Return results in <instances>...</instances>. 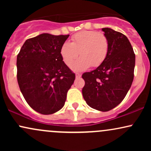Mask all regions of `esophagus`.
Masks as SVG:
<instances>
[{"label": "esophagus", "mask_w": 151, "mask_h": 151, "mask_svg": "<svg viewBox=\"0 0 151 151\" xmlns=\"http://www.w3.org/2000/svg\"><path fill=\"white\" fill-rule=\"evenodd\" d=\"M80 77H81L80 74H79V73L76 74V78H77V79H79V78H80Z\"/></svg>", "instance_id": "obj_1"}]
</instances>
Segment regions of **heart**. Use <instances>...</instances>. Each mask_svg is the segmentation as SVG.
<instances>
[{"label":"heart","instance_id":"obj_1","mask_svg":"<svg viewBox=\"0 0 151 151\" xmlns=\"http://www.w3.org/2000/svg\"><path fill=\"white\" fill-rule=\"evenodd\" d=\"M109 41L106 36L96 31H81L75 34L71 42H65L60 49L62 60L68 67L72 65L78 53L81 57L72 66L76 72L85 70L90 66L96 67L107 56Z\"/></svg>","mask_w":151,"mask_h":151}]
</instances>
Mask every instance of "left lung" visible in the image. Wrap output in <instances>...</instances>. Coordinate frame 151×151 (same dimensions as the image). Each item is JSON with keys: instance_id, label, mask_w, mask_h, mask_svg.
I'll use <instances>...</instances> for the list:
<instances>
[{"instance_id": "8db88e82", "label": "left lung", "mask_w": 151, "mask_h": 151, "mask_svg": "<svg viewBox=\"0 0 151 151\" xmlns=\"http://www.w3.org/2000/svg\"><path fill=\"white\" fill-rule=\"evenodd\" d=\"M109 41L107 56L96 70L82 74L83 97L92 109L108 111L125 98L134 77L136 56L126 35L102 28Z\"/></svg>"}]
</instances>
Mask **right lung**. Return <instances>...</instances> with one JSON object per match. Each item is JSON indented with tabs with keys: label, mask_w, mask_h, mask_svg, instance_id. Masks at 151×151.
I'll return each mask as SVG.
<instances>
[{
	"label": "right lung",
	"mask_w": 151,
	"mask_h": 151,
	"mask_svg": "<svg viewBox=\"0 0 151 151\" xmlns=\"http://www.w3.org/2000/svg\"><path fill=\"white\" fill-rule=\"evenodd\" d=\"M69 36L40 34L27 39L17 56L19 87L29 106L40 114L60 110L75 79L60 55Z\"/></svg>",
	"instance_id": "add662e5"
}]
</instances>
